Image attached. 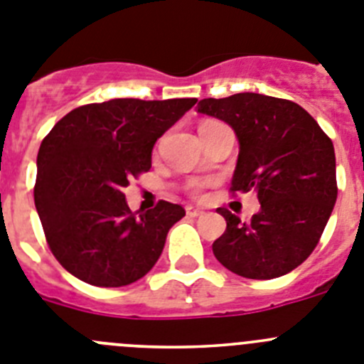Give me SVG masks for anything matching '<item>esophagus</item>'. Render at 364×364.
<instances>
[{"instance_id":"34e87169","label":"esophagus","mask_w":364,"mask_h":364,"mask_svg":"<svg viewBox=\"0 0 364 364\" xmlns=\"http://www.w3.org/2000/svg\"><path fill=\"white\" fill-rule=\"evenodd\" d=\"M203 214H205V212H203L201 208H198V206H186V215H188V218H198V215Z\"/></svg>"}]
</instances>
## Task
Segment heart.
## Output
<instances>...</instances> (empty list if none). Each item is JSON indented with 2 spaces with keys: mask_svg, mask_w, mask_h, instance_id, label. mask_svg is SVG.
<instances>
[{
  "mask_svg": "<svg viewBox=\"0 0 364 364\" xmlns=\"http://www.w3.org/2000/svg\"><path fill=\"white\" fill-rule=\"evenodd\" d=\"M199 186H201V185H199V183H196V190H198V188H199Z\"/></svg>",
  "mask_w": 364,
  "mask_h": 364,
  "instance_id": "1",
  "label": "heart"
}]
</instances>
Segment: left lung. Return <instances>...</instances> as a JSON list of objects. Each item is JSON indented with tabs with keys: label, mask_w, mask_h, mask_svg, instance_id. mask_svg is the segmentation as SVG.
I'll use <instances>...</instances> for the list:
<instances>
[{
	"label": "left lung",
	"mask_w": 364,
	"mask_h": 364,
	"mask_svg": "<svg viewBox=\"0 0 364 364\" xmlns=\"http://www.w3.org/2000/svg\"><path fill=\"white\" fill-rule=\"evenodd\" d=\"M198 112L232 127L239 143L232 190L261 203L248 223L218 208L227 230L215 259L248 279H274L299 267L319 243L337 199L330 137L294 101L241 92L201 100Z\"/></svg>",
	"instance_id": "obj_1"
}]
</instances>
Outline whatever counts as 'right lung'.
Here are the masks:
<instances>
[{"label": "right lung", "mask_w": 364, "mask_h": 364, "mask_svg": "<svg viewBox=\"0 0 364 364\" xmlns=\"http://www.w3.org/2000/svg\"><path fill=\"white\" fill-rule=\"evenodd\" d=\"M196 101L90 103L61 117L45 137L36 210L52 254L72 276L94 287H125L152 270L185 208L159 201L136 215L123 188L150 168L156 141Z\"/></svg>", "instance_id": "right-lung-1"}]
</instances>
